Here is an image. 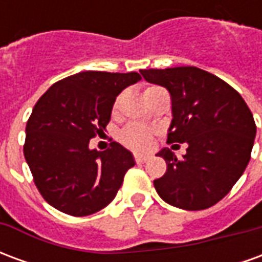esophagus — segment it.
<instances>
[{
    "label": "esophagus",
    "mask_w": 262,
    "mask_h": 262,
    "mask_svg": "<svg viewBox=\"0 0 262 262\" xmlns=\"http://www.w3.org/2000/svg\"><path fill=\"white\" fill-rule=\"evenodd\" d=\"M148 159H150V154H135V160L137 163H144Z\"/></svg>",
    "instance_id": "esophagus-1"
}]
</instances>
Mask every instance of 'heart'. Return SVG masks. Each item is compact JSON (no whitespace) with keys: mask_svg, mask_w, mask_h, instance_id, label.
Masks as SVG:
<instances>
[{"mask_svg":"<svg viewBox=\"0 0 262 262\" xmlns=\"http://www.w3.org/2000/svg\"><path fill=\"white\" fill-rule=\"evenodd\" d=\"M148 90H151V88H147L146 91ZM118 103H119V98L116 99L114 105V112H116V109H118ZM151 139H153V135H151L150 129L143 125H137V123L127 125L120 133V142L133 150L147 148L151 144Z\"/></svg>","mask_w":262,"mask_h":262,"instance_id":"b5f03b06","label":"heart"}]
</instances>
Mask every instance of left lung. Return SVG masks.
<instances>
[{"mask_svg": "<svg viewBox=\"0 0 262 262\" xmlns=\"http://www.w3.org/2000/svg\"><path fill=\"white\" fill-rule=\"evenodd\" d=\"M144 80L167 88L171 119L167 143H187L178 160L170 148L157 156L167 171L154 188L164 202L202 210L230 192L247 167L255 139L253 114L242 95L219 77L198 67L142 70Z\"/></svg>", "mask_w": 262, "mask_h": 262, "instance_id": "1", "label": "left lung"}]
</instances>
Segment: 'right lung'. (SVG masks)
<instances>
[{
	"instance_id": "obj_1",
	"label": "right lung",
	"mask_w": 262,
	"mask_h": 262,
	"mask_svg": "<svg viewBox=\"0 0 262 262\" xmlns=\"http://www.w3.org/2000/svg\"><path fill=\"white\" fill-rule=\"evenodd\" d=\"M142 80L139 73L81 71L39 98L26 123L24 154L45 201L63 213L88 216L114 201L133 154L119 143L90 148L103 133L116 97Z\"/></svg>"
}]
</instances>
